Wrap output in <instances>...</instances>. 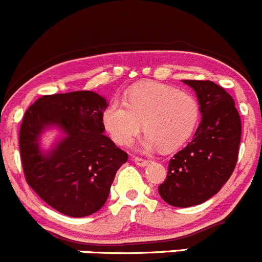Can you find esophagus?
<instances>
[{
	"label": "esophagus",
	"mask_w": 262,
	"mask_h": 262,
	"mask_svg": "<svg viewBox=\"0 0 262 262\" xmlns=\"http://www.w3.org/2000/svg\"><path fill=\"white\" fill-rule=\"evenodd\" d=\"M134 162L136 163L139 167H146L147 164H149L150 160H146V159H142V158H139V157H134Z\"/></svg>",
	"instance_id": "1"
}]
</instances>
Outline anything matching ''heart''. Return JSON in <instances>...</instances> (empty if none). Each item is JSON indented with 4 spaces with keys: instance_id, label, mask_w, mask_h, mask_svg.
<instances>
[{
    "instance_id": "heart-1",
    "label": "heart",
    "mask_w": 262,
    "mask_h": 262,
    "mask_svg": "<svg viewBox=\"0 0 262 262\" xmlns=\"http://www.w3.org/2000/svg\"><path fill=\"white\" fill-rule=\"evenodd\" d=\"M200 117L199 102L191 93L158 82L135 88L125 104L113 100L102 116L103 126L118 145H130L141 131L142 150L169 151L182 146L195 131Z\"/></svg>"
}]
</instances>
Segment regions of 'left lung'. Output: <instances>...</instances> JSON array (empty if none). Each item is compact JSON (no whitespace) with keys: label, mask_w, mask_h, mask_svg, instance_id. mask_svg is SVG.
Returning a JSON list of instances; mask_svg holds the SVG:
<instances>
[{"label":"left lung","mask_w":262,"mask_h":262,"mask_svg":"<svg viewBox=\"0 0 262 262\" xmlns=\"http://www.w3.org/2000/svg\"><path fill=\"white\" fill-rule=\"evenodd\" d=\"M195 92L201 121L195 137L169 160L163 200L176 208L200 205L229 180L238 158L241 118L233 98L213 81L182 80Z\"/></svg>","instance_id":"obj_1"}]
</instances>
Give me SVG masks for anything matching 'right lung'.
Here are the masks:
<instances>
[{
    "label": "right lung",
    "mask_w": 262,
    "mask_h": 262,
    "mask_svg": "<svg viewBox=\"0 0 262 262\" xmlns=\"http://www.w3.org/2000/svg\"><path fill=\"white\" fill-rule=\"evenodd\" d=\"M110 104L95 92L44 95L25 112L20 154L30 187L59 213L72 218L103 208L115 176L128 155L103 135ZM56 129L48 148L42 137Z\"/></svg>",
    "instance_id": "right-lung-1"
}]
</instances>
